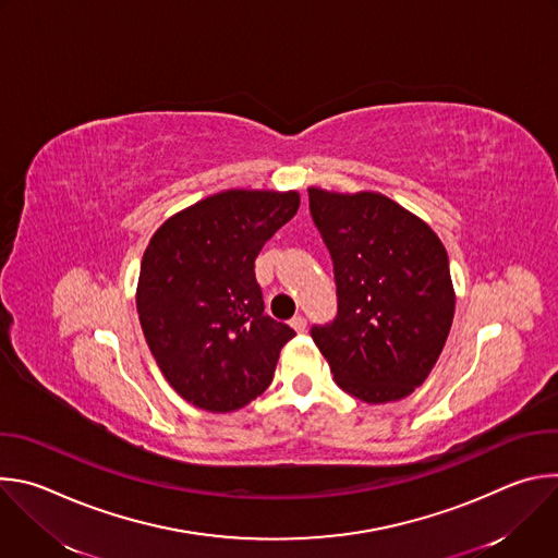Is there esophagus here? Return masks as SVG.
Instances as JSON below:
<instances>
[{"label":"esophagus","mask_w":558,"mask_h":558,"mask_svg":"<svg viewBox=\"0 0 558 558\" xmlns=\"http://www.w3.org/2000/svg\"><path fill=\"white\" fill-rule=\"evenodd\" d=\"M289 325H291V327H293V329H295L298 333H302V331L306 329V320H304V317H302V315H293V317H291V323H289Z\"/></svg>","instance_id":"34e87169"}]
</instances>
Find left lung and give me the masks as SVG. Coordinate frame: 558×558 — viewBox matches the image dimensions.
Returning <instances> with one entry per match:
<instances>
[{
  "label": "left lung",
  "mask_w": 558,
  "mask_h": 558,
  "mask_svg": "<svg viewBox=\"0 0 558 558\" xmlns=\"http://www.w3.org/2000/svg\"><path fill=\"white\" fill-rule=\"evenodd\" d=\"M311 218L333 260L338 315L311 327L342 390L397 402L433 371L454 315L448 254L415 214L375 192L308 187Z\"/></svg>",
  "instance_id": "1"
}]
</instances>
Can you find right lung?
Here are the masks:
<instances>
[{
	"label": "right lung",
	"mask_w": 558,
	"mask_h": 558,
	"mask_svg": "<svg viewBox=\"0 0 558 558\" xmlns=\"http://www.w3.org/2000/svg\"><path fill=\"white\" fill-rule=\"evenodd\" d=\"M298 207V192L227 190L174 214L149 238L138 320L158 368L190 404L231 413L271 384L295 331L265 313L254 263Z\"/></svg>",
	"instance_id": "obj_1"
}]
</instances>
